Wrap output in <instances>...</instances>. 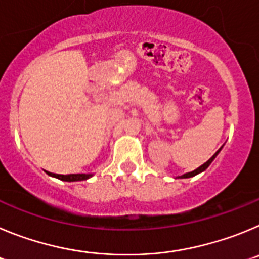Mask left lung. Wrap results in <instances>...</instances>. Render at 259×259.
<instances>
[{"label":"left lung","instance_id":"8db88e82","mask_svg":"<svg viewBox=\"0 0 259 259\" xmlns=\"http://www.w3.org/2000/svg\"><path fill=\"white\" fill-rule=\"evenodd\" d=\"M222 148H223V146L221 147L220 150L217 151V152L214 153V155L211 156L210 158H209L208 161H206V162H204V164H202L201 166H199V167H197V169H195V170H193V171H190V173H186V174H183V176H179L178 178H191V177H195V176H197V174L202 173V171H204V170H206V169H208V166H209V165H210L211 162H213V160H214V158L217 157V155H218V153L221 152V150H222Z\"/></svg>","mask_w":259,"mask_h":259}]
</instances>
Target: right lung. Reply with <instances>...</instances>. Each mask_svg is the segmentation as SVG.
Listing matches in <instances>:
<instances>
[{"instance_id":"1","label":"right lung","mask_w":259,"mask_h":259,"mask_svg":"<svg viewBox=\"0 0 259 259\" xmlns=\"http://www.w3.org/2000/svg\"><path fill=\"white\" fill-rule=\"evenodd\" d=\"M50 177H54V178L60 179V181H64V182H78V181H86V179L92 178L93 174H55V173H50V171H46Z\"/></svg>"}]
</instances>
